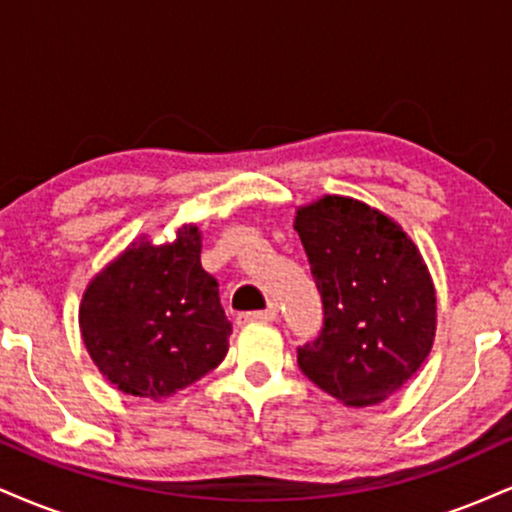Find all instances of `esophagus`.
<instances>
[{
	"label": "esophagus",
	"mask_w": 512,
	"mask_h": 512,
	"mask_svg": "<svg viewBox=\"0 0 512 512\" xmlns=\"http://www.w3.org/2000/svg\"><path fill=\"white\" fill-rule=\"evenodd\" d=\"M279 310L276 305H269L267 310H255V313H240L238 315V325H245V322H274Z\"/></svg>",
	"instance_id": "esophagus-1"
}]
</instances>
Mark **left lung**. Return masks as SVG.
Segmentation results:
<instances>
[{
    "label": "left lung",
    "mask_w": 512,
    "mask_h": 512,
    "mask_svg": "<svg viewBox=\"0 0 512 512\" xmlns=\"http://www.w3.org/2000/svg\"><path fill=\"white\" fill-rule=\"evenodd\" d=\"M322 296V330L298 346V368L346 407H370L402 387L436 337V289L402 226L351 197L296 211Z\"/></svg>",
    "instance_id": "1"
}]
</instances>
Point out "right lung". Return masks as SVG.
<instances>
[{"label": "right lung", "mask_w": 512, "mask_h": 512, "mask_svg": "<svg viewBox=\"0 0 512 512\" xmlns=\"http://www.w3.org/2000/svg\"><path fill=\"white\" fill-rule=\"evenodd\" d=\"M199 252V228L182 226L173 243H132L86 286L81 337L98 370L125 395L166 399L226 356L233 327Z\"/></svg>", "instance_id": "1"}]
</instances>
